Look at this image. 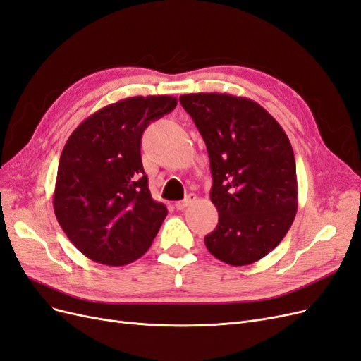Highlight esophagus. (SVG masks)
I'll return each mask as SVG.
<instances>
[{
	"instance_id": "34e87169",
	"label": "esophagus",
	"mask_w": 361,
	"mask_h": 361,
	"mask_svg": "<svg viewBox=\"0 0 361 361\" xmlns=\"http://www.w3.org/2000/svg\"><path fill=\"white\" fill-rule=\"evenodd\" d=\"M195 199H197V197H195V194H188L187 197H185L183 200L176 202V204H174V206H176V209L182 211V209H185V207H187V206H190L191 203H194Z\"/></svg>"
}]
</instances>
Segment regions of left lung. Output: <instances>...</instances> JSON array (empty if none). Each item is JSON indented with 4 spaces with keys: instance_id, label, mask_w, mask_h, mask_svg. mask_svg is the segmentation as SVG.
Wrapping results in <instances>:
<instances>
[{
    "instance_id": "obj_1",
    "label": "left lung",
    "mask_w": 361,
    "mask_h": 361,
    "mask_svg": "<svg viewBox=\"0 0 361 361\" xmlns=\"http://www.w3.org/2000/svg\"><path fill=\"white\" fill-rule=\"evenodd\" d=\"M202 134L211 162L218 224L206 248L233 267L274 250L298 207L297 167L285 130L264 106L227 93L179 97Z\"/></svg>"
}]
</instances>
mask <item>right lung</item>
<instances>
[{
    "instance_id": "1",
    "label": "right lung",
    "mask_w": 361,
    "mask_h": 361,
    "mask_svg": "<svg viewBox=\"0 0 361 361\" xmlns=\"http://www.w3.org/2000/svg\"><path fill=\"white\" fill-rule=\"evenodd\" d=\"M178 105L173 96H134L106 105L76 128L61 152L54 212L84 256L122 267L143 256L167 216L152 199L141 135Z\"/></svg>"
}]
</instances>
